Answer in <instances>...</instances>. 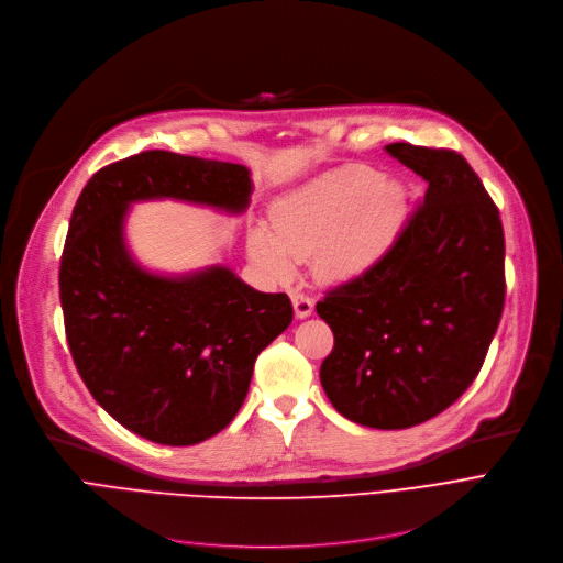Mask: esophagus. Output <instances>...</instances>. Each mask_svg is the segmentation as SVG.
I'll return each instance as SVG.
<instances>
[{
	"instance_id": "1",
	"label": "esophagus",
	"mask_w": 563,
	"mask_h": 563,
	"mask_svg": "<svg viewBox=\"0 0 563 563\" xmlns=\"http://www.w3.org/2000/svg\"><path fill=\"white\" fill-rule=\"evenodd\" d=\"M290 302H292V311H296V318H307L311 316L313 311V300L309 296H305V292L296 290L290 292Z\"/></svg>"
}]
</instances>
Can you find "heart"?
<instances>
[{
    "label": "heart",
    "mask_w": 563,
    "mask_h": 563,
    "mask_svg": "<svg viewBox=\"0 0 563 563\" xmlns=\"http://www.w3.org/2000/svg\"><path fill=\"white\" fill-rule=\"evenodd\" d=\"M404 218V187L366 165H345L279 197L271 208L274 233L254 227L247 250L275 279L290 277L292 261L313 256L320 279L347 282L380 261Z\"/></svg>",
    "instance_id": "b5f03b06"
}]
</instances>
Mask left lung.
Instances as JSON below:
<instances>
[{"label":"left lung","instance_id":"1","mask_svg":"<svg viewBox=\"0 0 563 563\" xmlns=\"http://www.w3.org/2000/svg\"><path fill=\"white\" fill-rule=\"evenodd\" d=\"M428 190L376 265L316 305L334 332L320 364L330 404L360 426L433 419L474 383L497 332L504 282L499 210L449 148L385 146Z\"/></svg>","mask_w":563,"mask_h":563}]
</instances>
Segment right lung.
I'll return each instance as SVG.
<instances>
[{"instance_id":"1","label":"right lung","mask_w":563,"mask_h":563,"mask_svg":"<svg viewBox=\"0 0 563 563\" xmlns=\"http://www.w3.org/2000/svg\"><path fill=\"white\" fill-rule=\"evenodd\" d=\"M250 195L243 165L144 151L96 172L73 208L59 267L70 355L100 408L140 438L190 446L227 428L292 307L224 265L144 271L125 245L128 208L178 199L235 216Z\"/></svg>"}]
</instances>
